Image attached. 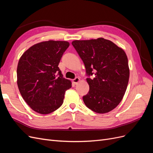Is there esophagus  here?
<instances>
[{
    "label": "esophagus",
    "instance_id": "obj_1",
    "mask_svg": "<svg viewBox=\"0 0 153 153\" xmlns=\"http://www.w3.org/2000/svg\"><path fill=\"white\" fill-rule=\"evenodd\" d=\"M79 81H80V78H78V77H76L75 78H74L73 80V82L75 84H77L79 82Z\"/></svg>",
    "mask_w": 153,
    "mask_h": 153
}]
</instances>
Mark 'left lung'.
<instances>
[{
    "label": "left lung",
    "instance_id": "obj_1",
    "mask_svg": "<svg viewBox=\"0 0 153 153\" xmlns=\"http://www.w3.org/2000/svg\"><path fill=\"white\" fill-rule=\"evenodd\" d=\"M72 45L88 76L89 91L83 97L84 103L97 113L111 111L122 101L128 85L130 71L125 51L103 38L75 40Z\"/></svg>",
    "mask_w": 153,
    "mask_h": 153
}]
</instances>
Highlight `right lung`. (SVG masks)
Masks as SVG:
<instances>
[{"instance_id":"add662e5","label":"right lung","mask_w":153,"mask_h":153,"mask_svg":"<svg viewBox=\"0 0 153 153\" xmlns=\"http://www.w3.org/2000/svg\"><path fill=\"white\" fill-rule=\"evenodd\" d=\"M69 46L66 41L42 42L31 46L20 57L17 68L19 91L36 113L47 114L58 109L66 91L71 87L58 67Z\"/></svg>"}]
</instances>
